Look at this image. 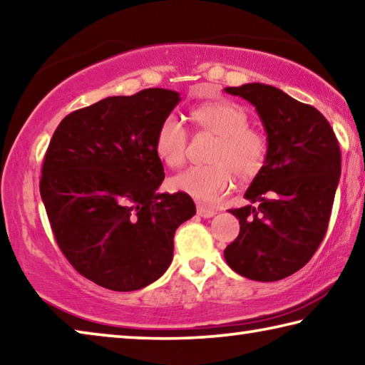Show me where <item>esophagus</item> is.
I'll use <instances>...</instances> for the list:
<instances>
[{
    "label": "esophagus",
    "mask_w": 365,
    "mask_h": 365,
    "mask_svg": "<svg viewBox=\"0 0 365 365\" xmlns=\"http://www.w3.org/2000/svg\"><path fill=\"white\" fill-rule=\"evenodd\" d=\"M215 214H217V211H215V209L206 207V206H202V205H197V215H201V217L209 219V217H212V215H215Z\"/></svg>",
    "instance_id": "1"
}]
</instances>
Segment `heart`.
<instances>
[{
	"instance_id": "heart-1",
	"label": "heart",
	"mask_w": 365,
	"mask_h": 365,
	"mask_svg": "<svg viewBox=\"0 0 365 365\" xmlns=\"http://www.w3.org/2000/svg\"><path fill=\"white\" fill-rule=\"evenodd\" d=\"M196 125L217 135L209 154L212 164L195 165L170 180L172 188L211 205L232 187L233 174L251 180L261 174L269 156V145L261 132L248 127V115L228 101H207L191 110ZM188 133L175 115L160 122L154 137V151L165 165L180 168L187 158Z\"/></svg>"
}]
</instances>
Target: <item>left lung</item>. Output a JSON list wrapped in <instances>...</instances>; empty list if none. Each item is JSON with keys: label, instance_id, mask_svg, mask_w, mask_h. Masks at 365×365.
Listing matches in <instances>:
<instances>
[{"label": "left lung", "instance_id": "left-lung-1", "mask_svg": "<svg viewBox=\"0 0 365 365\" xmlns=\"http://www.w3.org/2000/svg\"><path fill=\"white\" fill-rule=\"evenodd\" d=\"M225 91L256 108L269 156L245 193L251 205L230 209L240 233L224 257L246 279L277 282L304 267L322 243L341 174V151L329 120L285 91L264 83Z\"/></svg>", "mask_w": 365, "mask_h": 365}]
</instances>
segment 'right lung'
<instances>
[{"label":"right lung","mask_w":365,"mask_h":365,"mask_svg":"<svg viewBox=\"0 0 365 365\" xmlns=\"http://www.w3.org/2000/svg\"><path fill=\"white\" fill-rule=\"evenodd\" d=\"M148 88L66 115L49 141L40 180L54 238L78 274L113 292L156 282L174 257V235L196 214L185 193H159L164 168L154 137L180 103Z\"/></svg>","instance_id":"right-lung-1"}]
</instances>
